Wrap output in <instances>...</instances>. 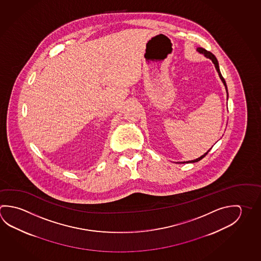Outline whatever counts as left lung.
I'll return each mask as SVG.
<instances>
[{"mask_svg": "<svg viewBox=\"0 0 261 261\" xmlns=\"http://www.w3.org/2000/svg\"><path fill=\"white\" fill-rule=\"evenodd\" d=\"M197 51H198V52H200V53H201V54H203V55L205 56L206 58L210 59V60H212V61L214 62V64H215V69H216L217 72H218V74H219L220 79L222 80V82H223V83H224V86H225V89H226V92H227L226 83H225V81H224V79L223 78L222 74H221V72H220L219 64H218V61H217V60H216L215 56L214 55L213 53H211L210 51H207L206 49H204V48H202V47H198V48H197ZM209 151L210 150H208V152H209ZM208 152H206L204 155H201V156L198 158V159H196V160H191V161H187V163H190V162H191V163H194V162H197V161H200L201 159H203V158H204V156H205V155L208 154ZM181 163H186V162H181Z\"/></svg>", "mask_w": 261, "mask_h": 261, "instance_id": "8db88e82", "label": "left lung"}]
</instances>
